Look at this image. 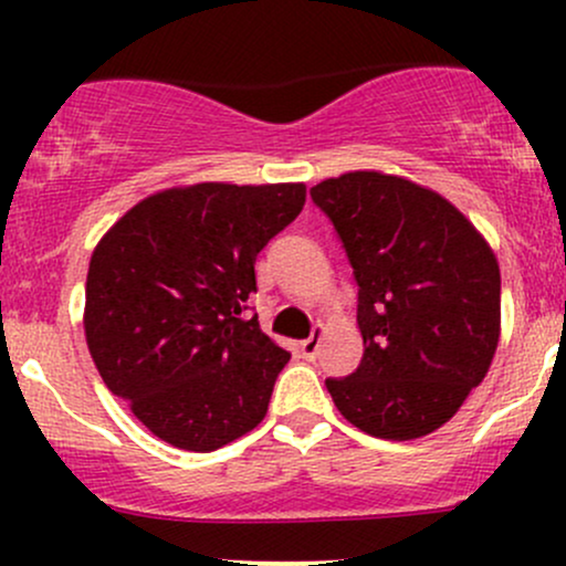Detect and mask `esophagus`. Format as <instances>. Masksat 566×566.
I'll return each mask as SVG.
<instances>
[{"label":"esophagus","instance_id":"1","mask_svg":"<svg viewBox=\"0 0 566 566\" xmlns=\"http://www.w3.org/2000/svg\"><path fill=\"white\" fill-rule=\"evenodd\" d=\"M319 346H322V327H314V333L311 337H305L301 343V356L303 359H316V354H319Z\"/></svg>","mask_w":566,"mask_h":566}]
</instances>
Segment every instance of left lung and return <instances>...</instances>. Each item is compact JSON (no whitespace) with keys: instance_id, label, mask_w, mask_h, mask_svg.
Returning <instances> with one entry per match:
<instances>
[{"instance_id":"8db88e82","label":"left lung","mask_w":566,"mask_h":566,"mask_svg":"<svg viewBox=\"0 0 566 566\" xmlns=\"http://www.w3.org/2000/svg\"><path fill=\"white\" fill-rule=\"evenodd\" d=\"M359 284L365 356L327 378L348 423L378 439L437 431L484 380L500 337V269L482 233L431 188L373 170L311 188Z\"/></svg>"}]
</instances>
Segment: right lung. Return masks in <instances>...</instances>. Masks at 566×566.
<instances>
[{
  "label": "right lung",
  "mask_w": 566,
  "mask_h": 566,
  "mask_svg": "<svg viewBox=\"0 0 566 566\" xmlns=\"http://www.w3.org/2000/svg\"><path fill=\"white\" fill-rule=\"evenodd\" d=\"M303 205V184L167 188L97 242L84 303L90 356L154 437L212 452L265 418L290 350L244 311L258 252Z\"/></svg>",
  "instance_id": "1"
}]
</instances>
